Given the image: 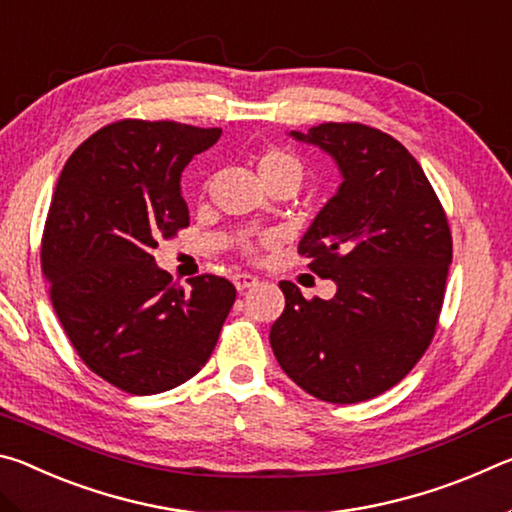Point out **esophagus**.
<instances>
[{"instance_id": "34e87169", "label": "esophagus", "mask_w": 512, "mask_h": 512, "mask_svg": "<svg viewBox=\"0 0 512 512\" xmlns=\"http://www.w3.org/2000/svg\"><path fill=\"white\" fill-rule=\"evenodd\" d=\"M232 282H235L237 291H246L250 287H255L259 280H257L255 275H250V273H235V277H232Z\"/></svg>"}]
</instances>
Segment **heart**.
Returning a JSON list of instances; mask_svg holds the SVG:
<instances>
[{"mask_svg": "<svg viewBox=\"0 0 512 512\" xmlns=\"http://www.w3.org/2000/svg\"><path fill=\"white\" fill-rule=\"evenodd\" d=\"M257 173L262 178L264 185H271L275 180H291L293 185H300L302 176H305V167L296 153L280 146H271L257 155ZM271 237H259V239H241L239 246L246 255H255L257 248L271 244Z\"/></svg>", "mask_w": 512, "mask_h": 512, "instance_id": "obj_1", "label": "heart"}]
</instances>
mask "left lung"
I'll use <instances>...</instances> for the list:
<instances>
[{
	"label": "left lung",
	"instance_id": "obj_1",
	"mask_svg": "<svg viewBox=\"0 0 512 512\" xmlns=\"http://www.w3.org/2000/svg\"><path fill=\"white\" fill-rule=\"evenodd\" d=\"M327 151L343 183L318 212L298 253L332 300L287 298L271 327L282 370L332 404L377 397L409 375L436 334L452 264V230L418 160L388 133L359 121H325L307 135Z\"/></svg>",
	"mask_w": 512,
	"mask_h": 512
}]
</instances>
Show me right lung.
<instances>
[{"label":"right lung","mask_w":512,"mask_h":512,"mask_svg":"<svg viewBox=\"0 0 512 512\" xmlns=\"http://www.w3.org/2000/svg\"><path fill=\"white\" fill-rule=\"evenodd\" d=\"M221 128L119 119L65 162L42 230L40 264L69 343L94 375L131 395L176 388L201 370L235 305V284L189 289L151 255L189 225L180 173Z\"/></svg>","instance_id":"obj_1"}]
</instances>
